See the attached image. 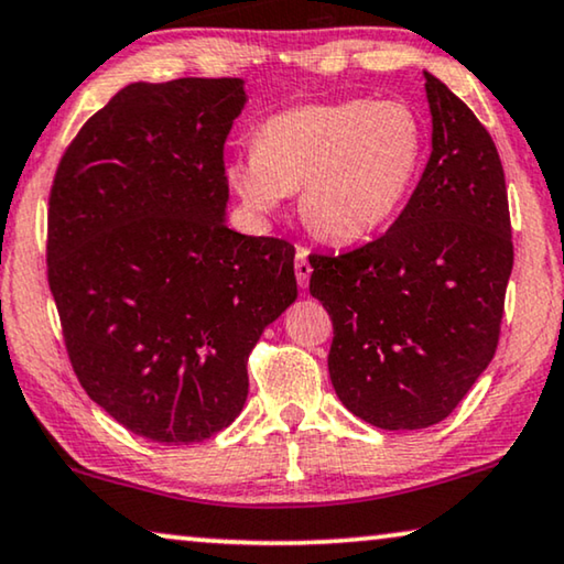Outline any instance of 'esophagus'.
<instances>
[{"label": "esophagus", "instance_id": "1", "mask_svg": "<svg viewBox=\"0 0 564 564\" xmlns=\"http://www.w3.org/2000/svg\"><path fill=\"white\" fill-rule=\"evenodd\" d=\"M293 268H296L299 285L301 289H306L308 279H311V263H308V250L304 246L296 248V263H293Z\"/></svg>", "mask_w": 564, "mask_h": 564}]
</instances>
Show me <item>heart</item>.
<instances>
[{
  "label": "heart",
  "instance_id": "b5f03b06",
  "mask_svg": "<svg viewBox=\"0 0 564 564\" xmlns=\"http://www.w3.org/2000/svg\"><path fill=\"white\" fill-rule=\"evenodd\" d=\"M423 149V123L400 100L308 104L268 116L253 154L228 164V184L260 215L301 192L306 228L334 246H351L400 213Z\"/></svg>",
  "mask_w": 564,
  "mask_h": 564
}]
</instances>
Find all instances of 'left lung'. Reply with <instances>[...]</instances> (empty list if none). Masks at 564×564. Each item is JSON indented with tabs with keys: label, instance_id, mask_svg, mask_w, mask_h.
Instances as JSON below:
<instances>
[{
	"label": "left lung",
	"instance_id": "obj_1",
	"mask_svg": "<svg viewBox=\"0 0 564 564\" xmlns=\"http://www.w3.org/2000/svg\"><path fill=\"white\" fill-rule=\"evenodd\" d=\"M433 151L392 228L341 256H308L311 296L329 311L332 384L382 431L448 417L494 359L514 265L497 144L425 73Z\"/></svg>",
	"mask_w": 564,
	"mask_h": 564
}]
</instances>
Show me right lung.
<instances>
[{
	"mask_svg": "<svg viewBox=\"0 0 564 564\" xmlns=\"http://www.w3.org/2000/svg\"><path fill=\"white\" fill-rule=\"evenodd\" d=\"M240 78L131 83L83 123L47 207V281L73 372L141 438L199 443L248 398V357L296 301L281 238L225 225Z\"/></svg>",
	"mask_w": 564,
	"mask_h": 564,
	"instance_id": "obj_1",
	"label": "right lung"
}]
</instances>
